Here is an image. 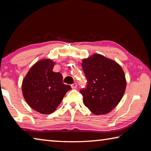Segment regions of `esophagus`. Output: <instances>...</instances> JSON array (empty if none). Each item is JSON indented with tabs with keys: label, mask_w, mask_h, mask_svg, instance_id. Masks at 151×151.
<instances>
[{
	"label": "esophagus",
	"mask_w": 151,
	"mask_h": 151,
	"mask_svg": "<svg viewBox=\"0 0 151 151\" xmlns=\"http://www.w3.org/2000/svg\"><path fill=\"white\" fill-rule=\"evenodd\" d=\"M76 86H77V84H76V83H73L71 85V87H72V88H73V89H75L76 88Z\"/></svg>",
	"instance_id": "34e87169"
}]
</instances>
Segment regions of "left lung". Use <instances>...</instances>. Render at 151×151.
Wrapping results in <instances>:
<instances>
[{
    "label": "left lung",
    "instance_id": "obj_1",
    "mask_svg": "<svg viewBox=\"0 0 151 151\" xmlns=\"http://www.w3.org/2000/svg\"><path fill=\"white\" fill-rule=\"evenodd\" d=\"M82 67L87 80L80 91L85 105L94 114L111 112L119 103L126 89L124 71L115 61L99 54L83 60Z\"/></svg>",
    "mask_w": 151,
    "mask_h": 151
}]
</instances>
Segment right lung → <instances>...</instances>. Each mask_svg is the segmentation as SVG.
I'll return each mask as SVG.
<instances>
[{"label": "right lung", "instance_id": "right-lung-1", "mask_svg": "<svg viewBox=\"0 0 151 151\" xmlns=\"http://www.w3.org/2000/svg\"><path fill=\"white\" fill-rule=\"evenodd\" d=\"M54 63L42 59L35 63L27 74L22 85V94L28 104L40 113L48 114L60 104L70 85L63 83L60 73L52 71Z\"/></svg>", "mask_w": 151, "mask_h": 151}]
</instances>
